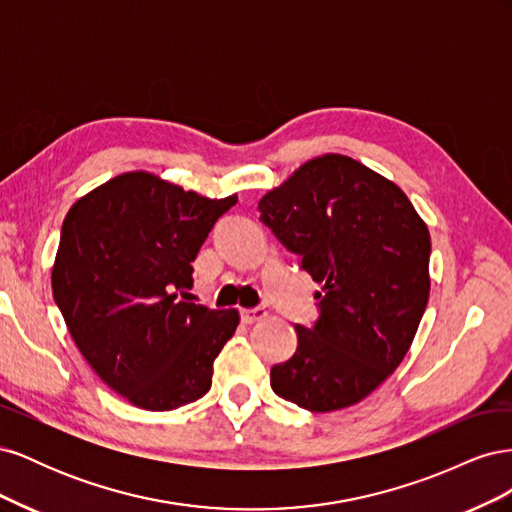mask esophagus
Segmentation results:
<instances>
[{
	"instance_id": "34e87169",
	"label": "esophagus",
	"mask_w": 512,
	"mask_h": 512,
	"mask_svg": "<svg viewBox=\"0 0 512 512\" xmlns=\"http://www.w3.org/2000/svg\"><path fill=\"white\" fill-rule=\"evenodd\" d=\"M267 316H269L267 309H262V307H256V309H241V320H243L245 324L260 322V320H265Z\"/></svg>"
}]
</instances>
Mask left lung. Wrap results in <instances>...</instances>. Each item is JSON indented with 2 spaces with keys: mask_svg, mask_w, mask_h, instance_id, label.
<instances>
[{
  "mask_svg": "<svg viewBox=\"0 0 512 512\" xmlns=\"http://www.w3.org/2000/svg\"><path fill=\"white\" fill-rule=\"evenodd\" d=\"M260 220L322 284L320 318L271 369L273 391L309 412L359 404L412 346L429 301L427 224L399 185L339 153L305 162L258 203Z\"/></svg>",
  "mask_w": 512,
  "mask_h": 512,
  "instance_id": "obj_1",
  "label": "left lung"
}]
</instances>
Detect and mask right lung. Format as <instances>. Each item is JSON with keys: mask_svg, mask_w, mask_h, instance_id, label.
<instances>
[{"mask_svg": "<svg viewBox=\"0 0 512 512\" xmlns=\"http://www.w3.org/2000/svg\"><path fill=\"white\" fill-rule=\"evenodd\" d=\"M237 194L205 198L147 170L87 192L61 226L51 286L66 327L104 384L132 406L164 412L211 389L213 361L237 309L177 299L192 262Z\"/></svg>", "mask_w": 512, "mask_h": 512, "instance_id": "obj_1", "label": "right lung"}]
</instances>
